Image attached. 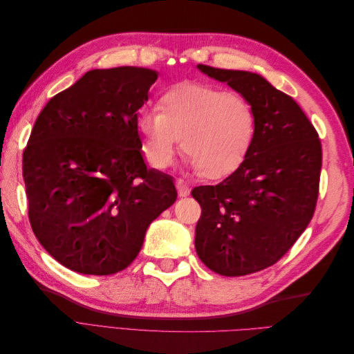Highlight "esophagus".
Masks as SVG:
<instances>
[{"instance_id": "obj_1", "label": "esophagus", "mask_w": 354, "mask_h": 354, "mask_svg": "<svg viewBox=\"0 0 354 354\" xmlns=\"http://www.w3.org/2000/svg\"><path fill=\"white\" fill-rule=\"evenodd\" d=\"M176 187H177V192H178V196H181V198L187 196L190 194V187L185 180H181V178L176 180Z\"/></svg>"}]
</instances>
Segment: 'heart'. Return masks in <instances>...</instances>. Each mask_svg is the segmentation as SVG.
Here are the masks:
<instances>
[{
  "label": "heart",
  "instance_id": "1",
  "mask_svg": "<svg viewBox=\"0 0 354 354\" xmlns=\"http://www.w3.org/2000/svg\"><path fill=\"white\" fill-rule=\"evenodd\" d=\"M136 130L153 168L171 165L181 137L189 167L218 180L238 171L250 156L259 120L252 103L242 95L185 82L160 95L158 111L138 113Z\"/></svg>",
  "mask_w": 354,
  "mask_h": 354
}]
</instances>
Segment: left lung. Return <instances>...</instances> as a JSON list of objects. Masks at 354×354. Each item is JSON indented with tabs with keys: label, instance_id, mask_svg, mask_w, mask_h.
I'll return each instance as SVG.
<instances>
[{
	"label": "left lung",
	"instance_id": "8db88e82",
	"mask_svg": "<svg viewBox=\"0 0 354 354\" xmlns=\"http://www.w3.org/2000/svg\"><path fill=\"white\" fill-rule=\"evenodd\" d=\"M198 68L252 103L259 131L238 171L216 186L192 190L202 208L196 252L218 274H251L279 261L312 220L322 145L297 102L260 75Z\"/></svg>",
	"mask_w": 354,
	"mask_h": 354
}]
</instances>
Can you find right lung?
I'll use <instances>...</instances> for the list:
<instances>
[{
	"label": "right lung",
	"mask_w": 354,
	"mask_h": 354,
	"mask_svg": "<svg viewBox=\"0 0 354 354\" xmlns=\"http://www.w3.org/2000/svg\"><path fill=\"white\" fill-rule=\"evenodd\" d=\"M156 78L134 66L90 71L51 97L32 128L24 152L30 227L73 272L124 270L177 199L171 177L146 167L136 130Z\"/></svg>",
	"instance_id": "obj_1"
}]
</instances>
